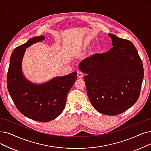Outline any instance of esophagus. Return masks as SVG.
Instances as JSON below:
<instances>
[{"label":"esophagus","instance_id":"34e87169","mask_svg":"<svg viewBox=\"0 0 151 151\" xmlns=\"http://www.w3.org/2000/svg\"><path fill=\"white\" fill-rule=\"evenodd\" d=\"M77 76L79 78H82L84 76V74L82 73L81 71H77Z\"/></svg>","mask_w":151,"mask_h":151}]
</instances>
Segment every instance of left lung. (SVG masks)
<instances>
[{
	"mask_svg": "<svg viewBox=\"0 0 151 151\" xmlns=\"http://www.w3.org/2000/svg\"><path fill=\"white\" fill-rule=\"evenodd\" d=\"M113 47L83 60L79 68L90 102L98 112L116 115L136 102L144 78L141 58L133 44L112 34Z\"/></svg>",
	"mask_w": 151,
	"mask_h": 151,
	"instance_id": "obj_1",
	"label": "left lung"
}]
</instances>
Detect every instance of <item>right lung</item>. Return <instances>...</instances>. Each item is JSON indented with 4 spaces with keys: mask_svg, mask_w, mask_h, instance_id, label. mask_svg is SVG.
<instances>
[{
    "mask_svg": "<svg viewBox=\"0 0 151 151\" xmlns=\"http://www.w3.org/2000/svg\"><path fill=\"white\" fill-rule=\"evenodd\" d=\"M44 39V36L35 37L14 50L6 80L9 93L17 109L25 116L41 122H50L62 112L77 75L74 71L41 85L32 84L25 79L22 62L26 48Z\"/></svg>",
    "mask_w": 151,
    "mask_h": 151,
    "instance_id": "add662e5",
    "label": "right lung"
}]
</instances>
